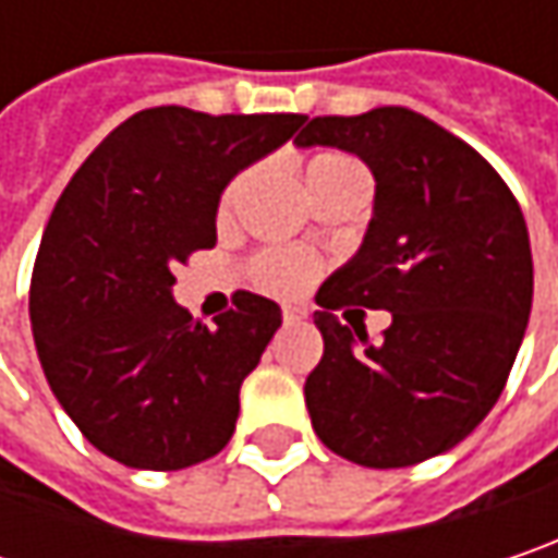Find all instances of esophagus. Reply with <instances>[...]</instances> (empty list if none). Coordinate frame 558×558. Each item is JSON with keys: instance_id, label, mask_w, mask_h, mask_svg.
<instances>
[{"instance_id": "esophagus-1", "label": "esophagus", "mask_w": 558, "mask_h": 558, "mask_svg": "<svg viewBox=\"0 0 558 558\" xmlns=\"http://www.w3.org/2000/svg\"><path fill=\"white\" fill-rule=\"evenodd\" d=\"M282 320H286V324H299V320H304V311L295 307V304H286V307H282Z\"/></svg>"}]
</instances>
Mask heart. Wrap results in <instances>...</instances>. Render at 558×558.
Returning <instances> with one entry per match:
<instances>
[{
  "mask_svg": "<svg viewBox=\"0 0 558 558\" xmlns=\"http://www.w3.org/2000/svg\"><path fill=\"white\" fill-rule=\"evenodd\" d=\"M355 178H365L362 168L352 158L339 155V151H320L304 165V186H307L311 196H320V193H327L339 183ZM251 183H254V171H244V174H238L228 183L219 206L221 219H228L234 213V206L241 203V196L247 193ZM314 276H317V259L299 254V251H266L254 263L257 286L272 292V295H299L314 282Z\"/></svg>",
  "mask_w": 558,
  "mask_h": 558,
  "instance_id": "1",
  "label": "heart"
}]
</instances>
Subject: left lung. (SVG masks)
<instances>
[{
	"instance_id": "obj_1",
	"label": "left lung",
	"mask_w": 558,
	"mask_h": 558,
	"mask_svg": "<svg viewBox=\"0 0 558 558\" xmlns=\"http://www.w3.org/2000/svg\"><path fill=\"white\" fill-rule=\"evenodd\" d=\"M295 145L352 151L375 178L362 247L317 292L311 425L333 454L375 470L445 454L496 407L527 330L521 206L480 151L407 107L314 117ZM345 303L391 311L380 343L336 320Z\"/></svg>"
}]
</instances>
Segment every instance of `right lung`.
Returning a JSON list of instances; mask_svg holds the SVG:
<instances>
[{
	"mask_svg": "<svg viewBox=\"0 0 558 558\" xmlns=\"http://www.w3.org/2000/svg\"><path fill=\"white\" fill-rule=\"evenodd\" d=\"M301 123V113L140 110L62 190L31 276V330L50 390L100 454L183 470L231 441L241 384L282 311L238 292L206 327L174 301L171 266L216 247L225 186Z\"/></svg>",
	"mask_w": 558,
	"mask_h": 558,
	"instance_id": "obj_1",
	"label": "right lung"
}]
</instances>
